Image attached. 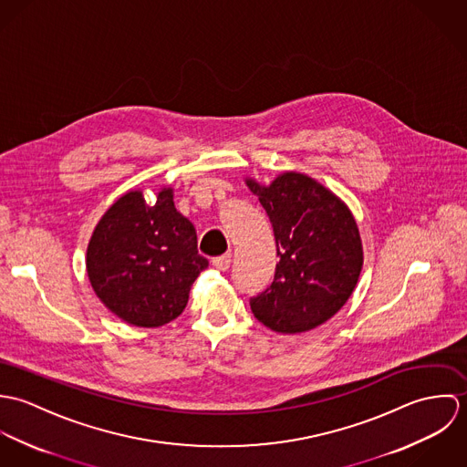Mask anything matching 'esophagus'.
I'll return each instance as SVG.
<instances>
[{"mask_svg":"<svg viewBox=\"0 0 467 467\" xmlns=\"http://www.w3.org/2000/svg\"><path fill=\"white\" fill-rule=\"evenodd\" d=\"M232 265V254H224L221 257H215L212 261V266L217 267L219 271H228V267Z\"/></svg>","mask_w":467,"mask_h":467,"instance_id":"esophagus-1","label":"esophagus"}]
</instances>
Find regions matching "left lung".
<instances>
[{"instance_id": "8db88e82", "label": "left lung", "mask_w": 467, "mask_h": 467, "mask_svg": "<svg viewBox=\"0 0 467 467\" xmlns=\"http://www.w3.org/2000/svg\"><path fill=\"white\" fill-rule=\"evenodd\" d=\"M273 226L280 257L271 285L250 300L252 313L280 334L311 331L345 306L363 246L348 206L307 174L285 171L269 185L246 178Z\"/></svg>"}]
</instances>
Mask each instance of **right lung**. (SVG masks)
Listing matches in <instances>:
<instances>
[{
  "label": "right lung",
  "mask_w": 467,
  "mask_h": 467,
  "mask_svg": "<svg viewBox=\"0 0 467 467\" xmlns=\"http://www.w3.org/2000/svg\"><path fill=\"white\" fill-rule=\"evenodd\" d=\"M206 266L194 224L174 206L172 187H161L154 204L141 191L120 196L97 223L86 252L100 302L126 324L147 329L183 313Z\"/></svg>",
  "instance_id": "right-lung-1"
}]
</instances>
